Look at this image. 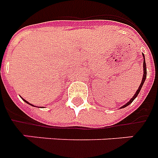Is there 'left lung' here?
<instances>
[{
    "label": "left lung",
    "mask_w": 158,
    "mask_h": 158,
    "mask_svg": "<svg viewBox=\"0 0 158 158\" xmlns=\"http://www.w3.org/2000/svg\"><path fill=\"white\" fill-rule=\"evenodd\" d=\"M143 57H144V63H143V69H144V75H143V78H142V81H141V83H140V85H139V87L138 90L136 91V93H135V94L133 96V98L130 99V101H128V102L126 104V105H124L122 108H124V107H126V106H127L128 105H130L131 103L133 102L134 100H135V99L137 97V95L139 94V91H140V89H141L142 86H143V84H144V82H145V78H146V64H145V56H144V54H143Z\"/></svg>",
    "instance_id": "1"
}]
</instances>
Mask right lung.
Instances as JSON below:
<instances>
[{
    "label": "right lung",
    "instance_id": "1",
    "mask_svg": "<svg viewBox=\"0 0 158 158\" xmlns=\"http://www.w3.org/2000/svg\"><path fill=\"white\" fill-rule=\"evenodd\" d=\"M23 100H24V99H23ZM24 102H26V103H27V104H29V105H31V104H30V103H29V102H27L26 100H24Z\"/></svg>",
    "mask_w": 158,
    "mask_h": 158
}]
</instances>
